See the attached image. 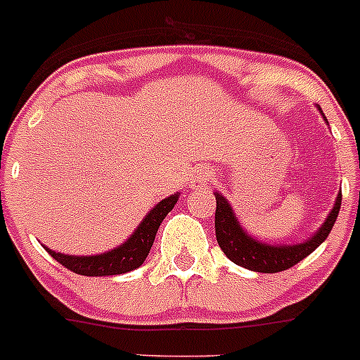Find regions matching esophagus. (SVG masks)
<instances>
[{
    "label": "esophagus",
    "instance_id": "obj_1",
    "mask_svg": "<svg viewBox=\"0 0 360 360\" xmlns=\"http://www.w3.org/2000/svg\"><path fill=\"white\" fill-rule=\"evenodd\" d=\"M211 179H213V174H211V170L210 169H200V170H197V174L193 176V181H191V184H193V186H202V184L211 183Z\"/></svg>",
    "mask_w": 360,
    "mask_h": 360
}]
</instances>
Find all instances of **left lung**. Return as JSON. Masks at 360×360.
<instances>
[{
    "instance_id": "8db88e82",
    "label": "left lung",
    "mask_w": 360,
    "mask_h": 360,
    "mask_svg": "<svg viewBox=\"0 0 360 360\" xmlns=\"http://www.w3.org/2000/svg\"><path fill=\"white\" fill-rule=\"evenodd\" d=\"M320 113L323 115L321 108L318 106ZM327 122V117L323 115ZM217 199V211H214V233H217V241L227 257L238 266H243L252 271H261V274H277L288 268L295 266L302 259L316 250L327 236L330 234L338 213L341 210V193L335 197L334 207L330 210L328 217L320 226V229L312 234L311 238L304 240L302 243L293 245H271L264 241L256 240L240 226V220L234 214L229 200L221 195L220 191H214Z\"/></svg>"
}]
</instances>
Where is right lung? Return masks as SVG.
<instances>
[{"mask_svg": "<svg viewBox=\"0 0 360 360\" xmlns=\"http://www.w3.org/2000/svg\"><path fill=\"white\" fill-rule=\"evenodd\" d=\"M177 199H179V193H174V195L167 197L161 202H158L146 214V218L140 221L139 227L134 229V233L124 243L112 248V250L103 252V254H96V256H69V254L55 252L48 247L44 248L60 264L69 268L74 274L86 275V277H104V275L127 274V271L136 270L139 266H142L146 257L149 256V250L154 243V238H156L158 227L161 226V221L165 220V217L176 206Z\"/></svg>", "mask_w": 360, "mask_h": 360, "instance_id": "add662e5", "label": "right lung"}]
</instances>
